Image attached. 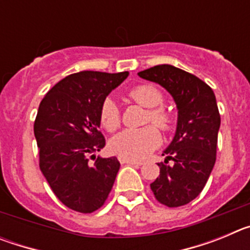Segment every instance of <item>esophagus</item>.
<instances>
[{"mask_svg": "<svg viewBox=\"0 0 250 250\" xmlns=\"http://www.w3.org/2000/svg\"><path fill=\"white\" fill-rule=\"evenodd\" d=\"M120 160L121 164H130V165H136V167H140V165H143V161H136V160H129V159H123L120 158L119 159Z\"/></svg>", "mask_w": 250, "mask_h": 250, "instance_id": "esophagus-1", "label": "esophagus"}]
</instances>
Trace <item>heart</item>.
<instances>
[{
    "instance_id": "obj_1",
    "label": "heart",
    "mask_w": 250,
    "mask_h": 250,
    "mask_svg": "<svg viewBox=\"0 0 250 250\" xmlns=\"http://www.w3.org/2000/svg\"><path fill=\"white\" fill-rule=\"evenodd\" d=\"M127 96L139 105L147 107L145 124H154L161 131L169 132L174 129L175 119L173 114L164 107V95L158 87L150 83L134 86L127 91ZM101 126L109 132H114L120 126L121 115L119 106L112 99L107 98L100 106ZM160 132L153 125L140 129H127L119 132L110 141L112 151L118 156L129 160H139L149 155L160 144Z\"/></svg>"
}]
</instances>
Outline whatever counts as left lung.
I'll use <instances>...</instances> for the list:
<instances>
[{
    "label": "left lung",
    "instance_id": "8db88e82",
    "mask_svg": "<svg viewBox=\"0 0 250 250\" xmlns=\"http://www.w3.org/2000/svg\"><path fill=\"white\" fill-rule=\"evenodd\" d=\"M138 75L165 87L178 106L176 134L150 188L160 204L183 207L202 193L215 164L220 126L215 95L199 77L171 65L154 66Z\"/></svg>",
    "mask_w": 250,
    "mask_h": 250
}]
</instances>
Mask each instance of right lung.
<instances>
[{
  "mask_svg": "<svg viewBox=\"0 0 250 250\" xmlns=\"http://www.w3.org/2000/svg\"><path fill=\"white\" fill-rule=\"evenodd\" d=\"M129 72L71 74L46 94L34 124L39 165L63 205L89 214L105 204L120 169L115 156L96 158L106 141L99 130L100 106ZM95 160L94 166L89 159Z\"/></svg>",
  "mask_w": 250,
  "mask_h": 250,
  "instance_id": "right-lung-1",
  "label": "right lung"
}]
</instances>
